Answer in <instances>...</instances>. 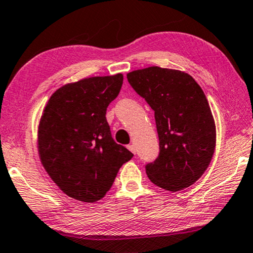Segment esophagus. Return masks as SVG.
Returning <instances> with one entry per match:
<instances>
[{"label":"esophagus","instance_id":"esophagus-1","mask_svg":"<svg viewBox=\"0 0 253 253\" xmlns=\"http://www.w3.org/2000/svg\"><path fill=\"white\" fill-rule=\"evenodd\" d=\"M127 148H128L130 152L133 153V154H135L136 153V148H135V145H133V143H130V145L127 146Z\"/></svg>","mask_w":253,"mask_h":253}]
</instances>
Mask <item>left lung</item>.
Returning a JSON list of instances; mask_svg holds the SVG:
<instances>
[{"mask_svg": "<svg viewBox=\"0 0 253 253\" xmlns=\"http://www.w3.org/2000/svg\"><path fill=\"white\" fill-rule=\"evenodd\" d=\"M129 84L155 112L159 158L146 166L162 189L183 190L209 167L216 147V125L206 94L187 72L149 66L127 73Z\"/></svg>", "mask_w": 253, "mask_h": 253, "instance_id": "left-lung-1", "label": "left lung"}]
</instances>
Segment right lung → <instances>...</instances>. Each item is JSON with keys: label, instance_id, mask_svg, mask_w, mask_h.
Masks as SVG:
<instances>
[{"label": "right lung", "instance_id": "obj_1", "mask_svg": "<svg viewBox=\"0 0 253 253\" xmlns=\"http://www.w3.org/2000/svg\"><path fill=\"white\" fill-rule=\"evenodd\" d=\"M123 73L68 83L53 92L37 129L41 164L64 194L86 203L101 200L121 166L133 158L111 135L106 110Z\"/></svg>", "mask_w": 253, "mask_h": 253}]
</instances>
